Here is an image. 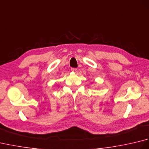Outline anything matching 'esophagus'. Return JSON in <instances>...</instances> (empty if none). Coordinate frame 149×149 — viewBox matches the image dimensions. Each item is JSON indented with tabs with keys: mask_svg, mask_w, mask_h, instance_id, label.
Listing matches in <instances>:
<instances>
[{
	"mask_svg": "<svg viewBox=\"0 0 149 149\" xmlns=\"http://www.w3.org/2000/svg\"><path fill=\"white\" fill-rule=\"evenodd\" d=\"M71 70L73 72H75V73H77V68H71Z\"/></svg>",
	"mask_w": 149,
	"mask_h": 149,
	"instance_id": "esophagus-1",
	"label": "esophagus"
}]
</instances>
